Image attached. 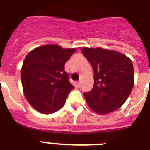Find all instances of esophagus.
I'll return each mask as SVG.
<instances>
[{"label": "esophagus", "instance_id": "esophagus-1", "mask_svg": "<svg viewBox=\"0 0 150 150\" xmlns=\"http://www.w3.org/2000/svg\"><path fill=\"white\" fill-rule=\"evenodd\" d=\"M81 85H82V83H81V82H77L78 87H81Z\"/></svg>", "mask_w": 150, "mask_h": 150}]
</instances>
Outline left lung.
Masks as SVG:
<instances>
[{
  "instance_id": "8db88e82",
  "label": "left lung",
  "mask_w": 150,
  "mask_h": 150,
  "mask_svg": "<svg viewBox=\"0 0 150 150\" xmlns=\"http://www.w3.org/2000/svg\"><path fill=\"white\" fill-rule=\"evenodd\" d=\"M82 52L94 72L93 88L84 93L89 107L100 114L120 108L134 86L132 61L119 52L103 48L84 47Z\"/></svg>"
}]
</instances>
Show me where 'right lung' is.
<instances>
[{
	"label": "right lung",
	"instance_id": "obj_1",
	"mask_svg": "<svg viewBox=\"0 0 150 150\" xmlns=\"http://www.w3.org/2000/svg\"><path fill=\"white\" fill-rule=\"evenodd\" d=\"M75 50L50 44L28 54L22 64L21 79L25 96L34 109L49 114L63 107L74 89L64 64Z\"/></svg>",
	"mask_w": 150,
	"mask_h": 150
}]
</instances>
